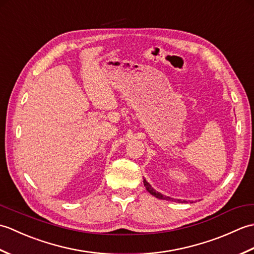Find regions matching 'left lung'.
<instances>
[{
  "instance_id": "8db88e82",
  "label": "left lung",
  "mask_w": 254,
  "mask_h": 254,
  "mask_svg": "<svg viewBox=\"0 0 254 254\" xmlns=\"http://www.w3.org/2000/svg\"><path fill=\"white\" fill-rule=\"evenodd\" d=\"M143 182H144V186H145V188H146V190H147L150 194H152V195H154L155 197L160 198V199H168V201H169V199H175V198H172V197L163 195V194H161V193H159V192L156 191L155 189H154V188H152V186H150L149 183L146 181V179H144V181H143ZM177 201L179 202V203H185V202H187V201H185V199H183V201H181V199H177Z\"/></svg>"
}]
</instances>
